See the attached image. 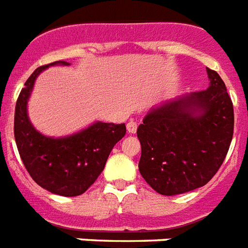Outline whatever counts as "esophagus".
<instances>
[{"label": "esophagus", "instance_id": "34e87169", "mask_svg": "<svg viewBox=\"0 0 248 248\" xmlns=\"http://www.w3.org/2000/svg\"><path fill=\"white\" fill-rule=\"evenodd\" d=\"M136 130H138V124H136L135 121H130L127 124V131L130 134H135Z\"/></svg>", "mask_w": 248, "mask_h": 248}]
</instances>
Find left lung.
<instances>
[{
    "instance_id": "1",
    "label": "left lung",
    "mask_w": 248,
    "mask_h": 248,
    "mask_svg": "<svg viewBox=\"0 0 248 248\" xmlns=\"http://www.w3.org/2000/svg\"><path fill=\"white\" fill-rule=\"evenodd\" d=\"M210 86L169 100L144 117L138 127L139 171L163 196L203 186L217 172L231 147L234 112L225 83L206 68Z\"/></svg>"
}]
</instances>
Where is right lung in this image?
Listing matches in <instances>:
<instances>
[{"label": "right lung", "mask_w": 248, "mask_h": 248, "mask_svg": "<svg viewBox=\"0 0 248 248\" xmlns=\"http://www.w3.org/2000/svg\"><path fill=\"white\" fill-rule=\"evenodd\" d=\"M58 64L69 65L64 60L42 65L24 83L15 107L14 135L21 161L37 184L54 194L76 197L95 183L113 147L126 134V126L95 122L64 138H50L37 131L29 121L28 99L41 72Z\"/></svg>", "instance_id": "1"}]
</instances>
